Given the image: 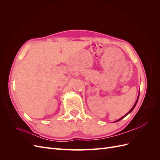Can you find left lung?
Instances as JSON below:
<instances>
[{"instance_id": "left-lung-1", "label": "left lung", "mask_w": 160, "mask_h": 160, "mask_svg": "<svg viewBox=\"0 0 160 160\" xmlns=\"http://www.w3.org/2000/svg\"><path fill=\"white\" fill-rule=\"evenodd\" d=\"M139 95H138V99H137V100H136V101H135V104H134V105L133 106V108H132V109H130V111H129V112L127 113V114H125L124 116H123V117L122 118H121L120 119H119L118 120H117V121H115V122H119V121H120V120H122V119H123L125 117V116H127L129 113H130L131 112H132V111H133V109L135 108V105H136V104H137V103H138V99H139Z\"/></svg>"}]
</instances>
